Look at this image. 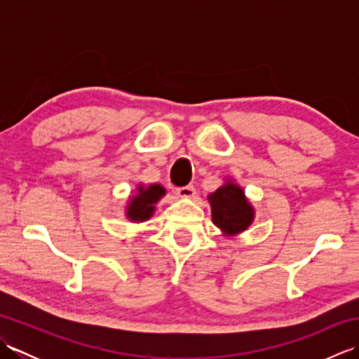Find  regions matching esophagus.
<instances>
[{
	"instance_id": "1",
	"label": "esophagus",
	"mask_w": 359,
	"mask_h": 359,
	"mask_svg": "<svg viewBox=\"0 0 359 359\" xmlns=\"http://www.w3.org/2000/svg\"><path fill=\"white\" fill-rule=\"evenodd\" d=\"M175 194L182 199H191V197L196 196V188L193 185H187V187H180L175 189Z\"/></svg>"
}]
</instances>
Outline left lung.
Returning a JSON list of instances; mask_svg holds the SVG:
<instances>
[{
  "label": "left lung",
  "instance_id": "obj_1",
  "mask_svg": "<svg viewBox=\"0 0 359 359\" xmlns=\"http://www.w3.org/2000/svg\"><path fill=\"white\" fill-rule=\"evenodd\" d=\"M208 201L211 203L212 222L225 234H238L247 230L253 222V207L248 203L243 189L233 182H228L216 193L210 194Z\"/></svg>",
  "mask_w": 359,
  "mask_h": 359
}]
</instances>
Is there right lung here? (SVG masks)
I'll use <instances>...</instances> for the list:
<instances>
[{"label": "right lung", "instance_id": "right-lung-1", "mask_svg": "<svg viewBox=\"0 0 359 359\" xmlns=\"http://www.w3.org/2000/svg\"><path fill=\"white\" fill-rule=\"evenodd\" d=\"M162 196H165V188L157 184L149 185L148 188L139 187V194L133 197L126 208L128 219L134 220V222H143V220L149 219L154 212V205Z\"/></svg>", "mask_w": 359, "mask_h": 359}]
</instances>
